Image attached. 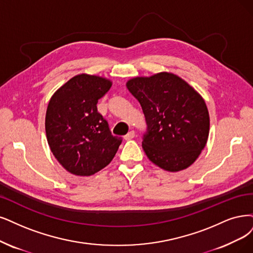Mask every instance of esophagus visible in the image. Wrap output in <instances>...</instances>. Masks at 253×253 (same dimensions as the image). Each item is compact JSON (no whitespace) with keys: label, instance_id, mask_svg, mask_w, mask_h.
I'll use <instances>...</instances> for the list:
<instances>
[{"label":"esophagus","instance_id":"esophagus-1","mask_svg":"<svg viewBox=\"0 0 253 253\" xmlns=\"http://www.w3.org/2000/svg\"><path fill=\"white\" fill-rule=\"evenodd\" d=\"M134 136H135V132L133 131V130H131V131H129V132L124 136V138L126 139V141H129V139H132Z\"/></svg>","mask_w":253,"mask_h":253}]
</instances>
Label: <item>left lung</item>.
<instances>
[{
	"label": "left lung",
	"mask_w": 253,
	"mask_h": 253,
	"mask_svg": "<svg viewBox=\"0 0 253 253\" xmlns=\"http://www.w3.org/2000/svg\"><path fill=\"white\" fill-rule=\"evenodd\" d=\"M126 86L146 117L143 149L149 160L168 172L191 167L210 133L209 109L200 93L169 72L131 78Z\"/></svg>",
	"instance_id": "left-lung-1"
}]
</instances>
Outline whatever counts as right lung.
I'll list each match as a JSON object with an SVG mask.
<instances>
[{
    "instance_id": "add662e5",
    "label": "right lung",
    "mask_w": 253,
    "mask_h": 253,
    "mask_svg": "<svg viewBox=\"0 0 253 253\" xmlns=\"http://www.w3.org/2000/svg\"><path fill=\"white\" fill-rule=\"evenodd\" d=\"M111 85L106 77L83 73L65 82L49 101L46 141L57 162L73 175L99 172L112 161L122 143L97 110L98 100Z\"/></svg>"
}]
</instances>
